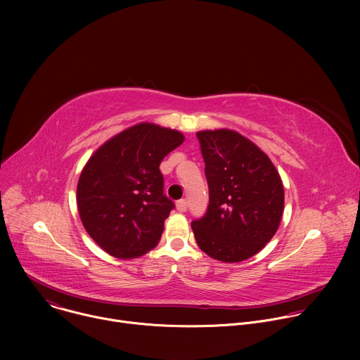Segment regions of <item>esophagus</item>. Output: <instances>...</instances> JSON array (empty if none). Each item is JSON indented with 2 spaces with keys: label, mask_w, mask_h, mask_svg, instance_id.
Wrapping results in <instances>:
<instances>
[{
  "label": "esophagus",
  "mask_w": 360,
  "mask_h": 360,
  "mask_svg": "<svg viewBox=\"0 0 360 360\" xmlns=\"http://www.w3.org/2000/svg\"><path fill=\"white\" fill-rule=\"evenodd\" d=\"M186 208H188V203H186L185 199H179V200L176 202V210H178L179 212H185Z\"/></svg>",
  "instance_id": "obj_1"
}]
</instances>
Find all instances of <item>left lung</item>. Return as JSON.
Listing matches in <instances>:
<instances>
[{
	"label": "left lung",
	"mask_w": 360,
	"mask_h": 360,
	"mask_svg": "<svg viewBox=\"0 0 360 360\" xmlns=\"http://www.w3.org/2000/svg\"><path fill=\"white\" fill-rule=\"evenodd\" d=\"M210 186L207 215L191 224L200 250L235 264L258 253L276 233L283 184L266 153L238 131L196 132Z\"/></svg>",
	"instance_id": "1"
}]
</instances>
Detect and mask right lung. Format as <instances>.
Segmentation results:
<instances>
[{"mask_svg": "<svg viewBox=\"0 0 360 360\" xmlns=\"http://www.w3.org/2000/svg\"><path fill=\"white\" fill-rule=\"evenodd\" d=\"M184 141L176 129L141 122L102 143L82 168L77 185L81 222L114 258H139L158 245L174 210L160 165Z\"/></svg>", "mask_w": 360, "mask_h": 360, "instance_id": "right-lung-1", "label": "right lung"}]
</instances>
